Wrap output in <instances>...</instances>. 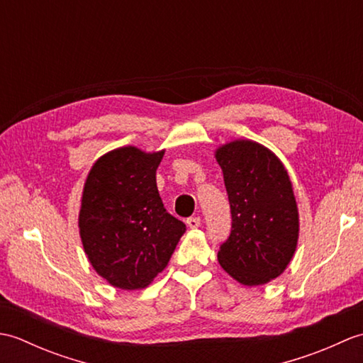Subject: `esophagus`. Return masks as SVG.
<instances>
[{"mask_svg": "<svg viewBox=\"0 0 363 363\" xmlns=\"http://www.w3.org/2000/svg\"><path fill=\"white\" fill-rule=\"evenodd\" d=\"M187 226H189L190 229H198L199 226H201V220H199L198 217L187 218Z\"/></svg>", "mask_w": 363, "mask_h": 363, "instance_id": "34e87169", "label": "esophagus"}]
</instances>
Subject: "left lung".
Instances as JSON below:
<instances>
[{"label":"left lung","mask_w":363,"mask_h":363,"mask_svg":"<svg viewBox=\"0 0 363 363\" xmlns=\"http://www.w3.org/2000/svg\"><path fill=\"white\" fill-rule=\"evenodd\" d=\"M215 159L233 215L218 262L237 282L264 285L284 273L296 251L299 215L290 176L273 151L248 138L218 146Z\"/></svg>","instance_id":"1"}]
</instances>
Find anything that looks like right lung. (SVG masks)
<instances>
[{
	"mask_svg": "<svg viewBox=\"0 0 363 363\" xmlns=\"http://www.w3.org/2000/svg\"><path fill=\"white\" fill-rule=\"evenodd\" d=\"M164 152L112 150L95 162L84 184L78 218L84 252L95 272L121 290L150 285L186 233L157 190Z\"/></svg>",
	"mask_w": 363,
	"mask_h": 363,
	"instance_id": "obj_1",
	"label": "right lung"
}]
</instances>
